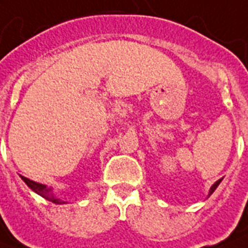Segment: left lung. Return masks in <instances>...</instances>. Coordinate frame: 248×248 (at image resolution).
I'll return each instance as SVG.
<instances>
[{"mask_svg":"<svg viewBox=\"0 0 248 248\" xmlns=\"http://www.w3.org/2000/svg\"><path fill=\"white\" fill-rule=\"evenodd\" d=\"M220 183H221V179H220V180H217V181H216L215 184L212 185V186H211V189H210V194H208V196H211L212 193L215 192V189H216V188H217V185H219V184H220Z\"/></svg>","mask_w":248,"mask_h":248,"instance_id":"1","label":"left lung"}]
</instances>
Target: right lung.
Returning <instances> with one entry per match:
<instances>
[{
	"instance_id": "right-lung-1",
	"label": "right lung",
	"mask_w": 248,
	"mask_h": 248,
	"mask_svg": "<svg viewBox=\"0 0 248 248\" xmlns=\"http://www.w3.org/2000/svg\"><path fill=\"white\" fill-rule=\"evenodd\" d=\"M20 177L23 179V180H24L25 184L28 185L29 188L32 189L33 192H36L37 194H40L41 197H44L45 200L50 201V202H52V203H56V204L67 203V202H64V201H60L59 198H56V197L51 193V189L47 188L46 185H42V184H40V183H36V181L29 180V179H27V177H24V176H20Z\"/></svg>"
}]
</instances>
